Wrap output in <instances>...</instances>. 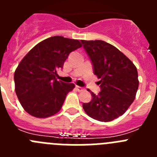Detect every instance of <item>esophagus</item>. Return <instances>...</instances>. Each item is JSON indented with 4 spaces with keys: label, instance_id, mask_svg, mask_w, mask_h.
<instances>
[{
    "label": "esophagus",
    "instance_id": "1",
    "mask_svg": "<svg viewBox=\"0 0 157 157\" xmlns=\"http://www.w3.org/2000/svg\"><path fill=\"white\" fill-rule=\"evenodd\" d=\"M75 88H76V90H77L78 92H82V91L85 90V89L81 86H76Z\"/></svg>",
    "mask_w": 157,
    "mask_h": 157
}]
</instances>
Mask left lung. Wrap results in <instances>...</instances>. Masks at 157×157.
Wrapping results in <instances>:
<instances>
[{
  "mask_svg": "<svg viewBox=\"0 0 157 157\" xmlns=\"http://www.w3.org/2000/svg\"><path fill=\"white\" fill-rule=\"evenodd\" d=\"M91 60L94 74L100 78L101 92H91L92 100L83 103L90 117L109 122L125 113L135 99L138 89V71L134 63L117 48L101 40H82Z\"/></svg>",
  "mask_w": 157,
  "mask_h": 157,
  "instance_id": "8db88e82",
  "label": "left lung"
}]
</instances>
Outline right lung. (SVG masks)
<instances>
[{
    "label": "right lung",
    "instance_id": "1",
    "mask_svg": "<svg viewBox=\"0 0 157 157\" xmlns=\"http://www.w3.org/2000/svg\"><path fill=\"white\" fill-rule=\"evenodd\" d=\"M81 42L54 36L39 42L23 57L14 74L15 90L24 110L37 118L53 116L62 108L73 83L58 81L55 76L69 54Z\"/></svg>",
    "mask_w": 157,
    "mask_h": 157
}]
</instances>
